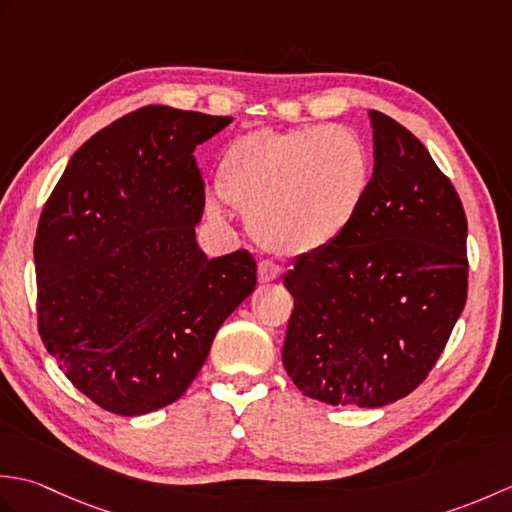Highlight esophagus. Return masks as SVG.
<instances>
[{
    "instance_id": "1",
    "label": "esophagus",
    "mask_w": 512,
    "mask_h": 512,
    "mask_svg": "<svg viewBox=\"0 0 512 512\" xmlns=\"http://www.w3.org/2000/svg\"><path fill=\"white\" fill-rule=\"evenodd\" d=\"M284 273V268H281L277 262H270V259H264V262H259L257 268V277L262 284H268V281H277Z\"/></svg>"
}]
</instances>
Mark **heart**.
I'll return each instance as SVG.
<instances>
[{
	"label": "heart",
	"instance_id": "b5f03b06",
	"mask_svg": "<svg viewBox=\"0 0 512 512\" xmlns=\"http://www.w3.org/2000/svg\"><path fill=\"white\" fill-rule=\"evenodd\" d=\"M369 165L352 132L308 125L255 129L231 140L217 165V193L248 215L257 242L284 255L332 244L361 206ZM220 217V206L209 202Z\"/></svg>",
	"mask_w": 512,
	"mask_h": 512
}]
</instances>
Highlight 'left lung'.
Masks as SVG:
<instances>
[{
  "instance_id": "obj_1",
  "label": "left lung",
  "mask_w": 512,
  "mask_h": 512,
  "mask_svg": "<svg viewBox=\"0 0 512 512\" xmlns=\"http://www.w3.org/2000/svg\"><path fill=\"white\" fill-rule=\"evenodd\" d=\"M374 173L350 226L297 257L281 358L303 394L383 407L440 358L469 288L466 215L453 182L407 127L372 110Z\"/></svg>"
}]
</instances>
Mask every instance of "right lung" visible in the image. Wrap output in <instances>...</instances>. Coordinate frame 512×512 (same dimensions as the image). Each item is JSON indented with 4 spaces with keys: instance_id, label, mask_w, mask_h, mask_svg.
Instances as JSON below:
<instances>
[{
    "instance_id": "right-lung-1",
    "label": "right lung",
    "mask_w": 512,
    "mask_h": 512,
    "mask_svg": "<svg viewBox=\"0 0 512 512\" xmlns=\"http://www.w3.org/2000/svg\"><path fill=\"white\" fill-rule=\"evenodd\" d=\"M231 121L140 107L76 149L43 206L41 341L105 411L140 416L176 402L257 286L248 250L206 259L195 242L204 180L193 151Z\"/></svg>"
}]
</instances>
